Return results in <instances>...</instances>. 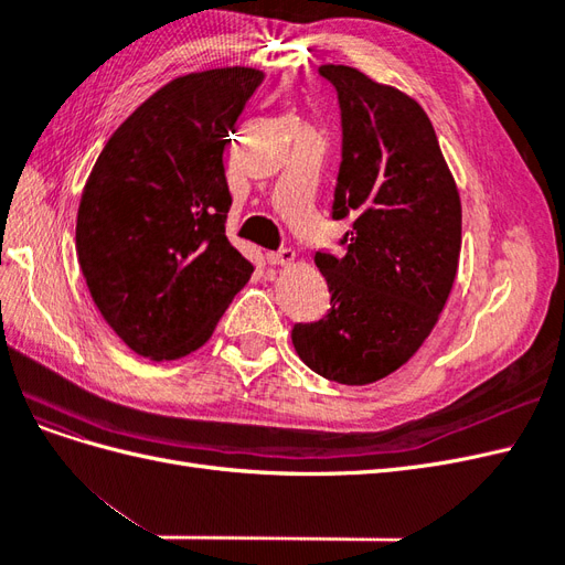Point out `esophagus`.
<instances>
[{"instance_id":"34e87169","label":"esophagus","mask_w":565,"mask_h":565,"mask_svg":"<svg viewBox=\"0 0 565 565\" xmlns=\"http://www.w3.org/2000/svg\"><path fill=\"white\" fill-rule=\"evenodd\" d=\"M266 259H268V264H273V266H289V264H295L297 252L289 249V247H282V249H278V252H268Z\"/></svg>"}]
</instances>
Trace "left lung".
Segmentation results:
<instances>
[{
    "instance_id": "1",
    "label": "left lung",
    "mask_w": 565,
    "mask_h": 565,
    "mask_svg": "<svg viewBox=\"0 0 565 565\" xmlns=\"http://www.w3.org/2000/svg\"><path fill=\"white\" fill-rule=\"evenodd\" d=\"M341 110L332 218H353L344 256L316 252L330 311L292 344L320 377L363 386L431 334L457 276L461 202L431 119L407 94L349 65H320Z\"/></svg>"
}]
</instances>
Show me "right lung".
Here are the masks:
<instances>
[{"mask_svg": "<svg viewBox=\"0 0 565 565\" xmlns=\"http://www.w3.org/2000/svg\"><path fill=\"white\" fill-rule=\"evenodd\" d=\"M264 82L254 67L177 77L115 129L77 210V259L100 316L150 361L198 351L254 266L226 237L224 148Z\"/></svg>", "mask_w": 565, "mask_h": 565, "instance_id": "1", "label": "right lung"}]
</instances>
